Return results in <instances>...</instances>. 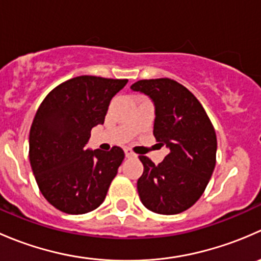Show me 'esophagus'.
I'll list each match as a JSON object with an SVG mask.
<instances>
[{"label":"esophagus","instance_id":"1","mask_svg":"<svg viewBox=\"0 0 261 261\" xmlns=\"http://www.w3.org/2000/svg\"><path fill=\"white\" fill-rule=\"evenodd\" d=\"M125 155H126V158H134V156H136V155L134 154V152L131 151L130 149H125Z\"/></svg>","mask_w":261,"mask_h":261}]
</instances>
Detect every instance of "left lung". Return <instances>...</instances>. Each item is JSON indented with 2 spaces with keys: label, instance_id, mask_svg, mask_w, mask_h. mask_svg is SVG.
Wrapping results in <instances>:
<instances>
[{
  "label": "left lung",
  "instance_id": "8db88e82",
  "mask_svg": "<svg viewBox=\"0 0 261 261\" xmlns=\"http://www.w3.org/2000/svg\"><path fill=\"white\" fill-rule=\"evenodd\" d=\"M131 89L146 94L155 106L154 134L169 154L155 165L145 155L138 180L140 201L150 211L177 215L203 194L216 165L217 139L211 120L192 92L169 78L141 80Z\"/></svg>",
  "mask_w": 261,
  "mask_h": 261
}]
</instances>
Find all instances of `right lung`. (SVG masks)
Listing matches in <instances>:
<instances>
[{
	"label": "right lung",
	"mask_w": 261,
	"mask_h": 261,
	"mask_svg": "<svg viewBox=\"0 0 261 261\" xmlns=\"http://www.w3.org/2000/svg\"><path fill=\"white\" fill-rule=\"evenodd\" d=\"M127 80L81 75L55 87L36 111L29 158L46 201L59 211L82 215L99 207L125 154L86 147L91 130L105 122L112 97Z\"/></svg>",
	"instance_id": "1"
}]
</instances>
